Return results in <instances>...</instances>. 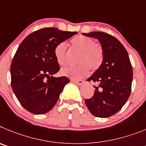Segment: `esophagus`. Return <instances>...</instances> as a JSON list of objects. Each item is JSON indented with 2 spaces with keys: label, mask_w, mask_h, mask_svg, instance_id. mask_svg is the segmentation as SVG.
Instances as JSON below:
<instances>
[{
  "label": "esophagus",
  "mask_w": 146,
  "mask_h": 146,
  "mask_svg": "<svg viewBox=\"0 0 146 146\" xmlns=\"http://www.w3.org/2000/svg\"><path fill=\"white\" fill-rule=\"evenodd\" d=\"M72 82L75 83V84H78V85H81L84 83V81H82V80H78V81H77V80H71Z\"/></svg>",
  "instance_id": "esophagus-1"
}]
</instances>
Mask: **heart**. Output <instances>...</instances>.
I'll list each match as a JSON object with an SVG mask.
<instances>
[{"mask_svg": "<svg viewBox=\"0 0 146 146\" xmlns=\"http://www.w3.org/2000/svg\"><path fill=\"white\" fill-rule=\"evenodd\" d=\"M72 48L74 51L81 53L77 67L68 66L62 68L61 74L74 79H79L89 73V69L92 72L98 70L102 65L104 59V52L100 46L90 38L78 35L70 40ZM54 56L59 65L67 63L68 52L66 44L60 43L54 49Z\"/></svg>", "mask_w": 146, "mask_h": 146, "instance_id": "obj_1", "label": "heart"}]
</instances>
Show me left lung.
<instances>
[{"label":"left lung","instance_id":"8db88e82","mask_svg":"<svg viewBox=\"0 0 146 146\" xmlns=\"http://www.w3.org/2000/svg\"><path fill=\"white\" fill-rule=\"evenodd\" d=\"M82 34L98 39L104 52L102 65L87 79L98 86H94V95L85 103L94 116L109 117L120 111L130 95L133 73L129 57L121 43L110 34Z\"/></svg>","mask_w":146,"mask_h":146}]
</instances>
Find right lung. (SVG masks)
Wrapping results in <instances>:
<instances>
[{
  "mask_svg": "<svg viewBox=\"0 0 146 146\" xmlns=\"http://www.w3.org/2000/svg\"><path fill=\"white\" fill-rule=\"evenodd\" d=\"M76 33L45 27L27 35L19 46L11 62V84L20 104L29 112H48L70 82L66 76H52L60 70L54 49Z\"/></svg>",
  "mask_w": 146,
  "mask_h": 146,
  "instance_id": "1",
  "label": "right lung"
}]
</instances>
